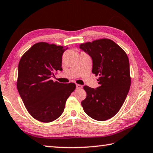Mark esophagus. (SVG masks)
Instances as JSON below:
<instances>
[{
	"mask_svg": "<svg viewBox=\"0 0 153 153\" xmlns=\"http://www.w3.org/2000/svg\"><path fill=\"white\" fill-rule=\"evenodd\" d=\"M76 87L77 89H80L82 88V86L81 85H79V84H76Z\"/></svg>",
	"mask_w": 153,
	"mask_h": 153,
	"instance_id": "obj_1",
	"label": "esophagus"
}]
</instances>
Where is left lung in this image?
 I'll return each instance as SVG.
<instances>
[{"mask_svg": "<svg viewBox=\"0 0 153 153\" xmlns=\"http://www.w3.org/2000/svg\"><path fill=\"white\" fill-rule=\"evenodd\" d=\"M93 59L92 73L99 76L97 88L85 86L83 110L94 120L114 117L121 108L131 86L129 60L123 48L111 39H102L80 45Z\"/></svg>", "mask_w": 153, "mask_h": 153, "instance_id": "left-lung-1", "label": "left lung"}]
</instances>
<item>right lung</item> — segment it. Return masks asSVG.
<instances>
[{
	"label": "right lung",
	"mask_w": 153,
	"mask_h": 153,
	"mask_svg": "<svg viewBox=\"0 0 153 153\" xmlns=\"http://www.w3.org/2000/svg\"><path fill=\"white\" fill-rule=\"evenodd\" d=\"M68 47L41 42L22 56L18 67L17 89L29 114L42 123L54 121L75 90L74 83L54 82V72L62 71V56Z\"/></svg>",
	"instance_id": "right-lung-1"
}]
</instances>
